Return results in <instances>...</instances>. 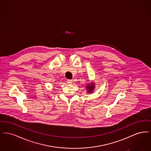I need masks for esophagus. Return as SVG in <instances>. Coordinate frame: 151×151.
Returning a JSON list of instances; mask_svg holds the SVG:
<instances>
[{"label":"esophagus","mask_w":151,"mask_h":151,"mask_svg":"<svg viewBox=\"0 0 151 151\" xmlns=\"http://www.w3.org/2000/svg\"><path fill=\"white\" fill-rule=\"evenodd\" d=\"M67 83H68V84H71L72 83V80L68 79V80H67Z\"/></svg>","instance_id":"34e87169"}]
</instances>
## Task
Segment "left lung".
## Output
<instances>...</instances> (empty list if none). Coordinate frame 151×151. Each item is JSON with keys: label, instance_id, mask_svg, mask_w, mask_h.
<instances>
[{"label": "left lung", "instance_id": "obj_1", "mask_svg": "<svg viewBox=\"0 0 151 151\" xmlns=\"http://www.w3.org/2000/svg\"><path fill=\"white\" fill-rule=\"evenodd\" d=\"M87 89H88V93H91L92 92V91H93V89L94 88V86L93 84H92L91 86H86Z\"/></svg>", "mask_w": 151, "mask_h": 151}]
</instances>
